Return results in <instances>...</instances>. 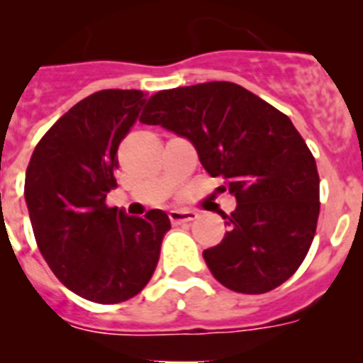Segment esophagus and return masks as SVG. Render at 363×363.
Wrapping results in <instances>:
<instances>
[{
    "label": "esophagus",
    "mask_w": 363,
    "mask_h": 363,
    "mask_svg": "<svg viewBox=\"0 0 363 363\" xmlns=\"http://www.w3.org/2000/svg\"><path fill=\"white\" fill-rule=\"evenodd\" d=\"M169 218L174 225H182V223H189V221H194L198 218V214L194 211H179L174 209L169 213Z\"/></svg>",
    "instance_id": "esophagus-1"
}]
</instances>
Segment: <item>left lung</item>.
Returning <instances> with one entry per match:
<instances>
[{"instance_id": "1", "label": "left lung", "mask_w": 363, "mask_h": 363, "mask_svg": "<svg viewBox=\"0 0 363 363\" xmlns=\"http://www.w3.org/2000/svg\"><path fill=\"white\" fill-rule=\"evenodd\" d=\"M140 121L187 138L203 169L236 198L229 227L205 249L227 289L262 294L289 280L306 259L320 214L314 156L293 121L243 86L198 83L150 96Z\"/></svg>"}]
</instances>
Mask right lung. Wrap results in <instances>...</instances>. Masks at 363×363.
<instances>
[{
	"mask_svg": "<svg viewBox=\"0 0 363 363\" xmlns=\"http://www.w3.org/2000/svg\"><path fill=\"white\" fill-rule=\"evenodd\" d=\"M143 104L142 91L86 96L45 133L25 174L38 249L67 289L96 303L136 296L152 278L171 229L160 209L133 218L105 203L116 187L118 147Z\"/></svg>",
	"mask_w": 363,
	"mask_h": 363,
	"instance_id": "1",
	"label": "right lung"
}]
</instances>
